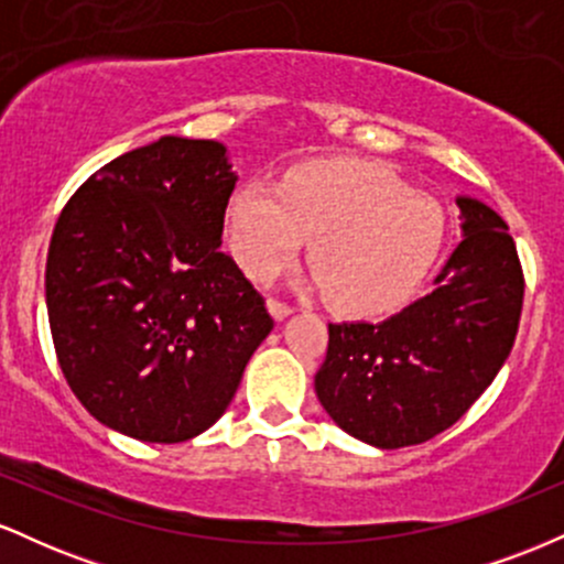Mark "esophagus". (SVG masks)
<instances>
[{
	"instance_id": "34e87169",
	"label": "esophagus",
	"mask_w": 564,
	"mask_h": 564,
	"mask_svg": "<svg viewBox=\"0 0 564 564\" xmlns=\"http://www.w3.org/2000/svg\"><path fill=\"white\" fill-rule=\"evenodd\" d=\"M268 310H270V315H273L275 321H286L291 315V307L281 300H268Z\"/></svg>"
}]
</instances>
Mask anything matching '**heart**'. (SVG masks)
Returning a JSON list of instances; mask_svg holds the SVG:
<instances>
[{"mask_svg": "<svg viewBox=\"0 0 564 564\" xmlns=\"http://www.w3.org/2000/svg\"><path fill=\"white\" fill-rule=\"evenodd\" d=\"M310 238V283L347 313L403 302L435 264L445 212L377 166L315 164L281 185L249 180L228 204V241L251 278L268 281Z\"/></svg>", "mask_w": 564, "mask_h": 564, "instance_id": "b5f03b06", "label": "heart"}]
</instances>
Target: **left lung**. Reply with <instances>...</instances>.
<instances>
[{
    "mask_svg": "<svg viewBox=\"0 0 564 564\" xmlns=\"http://www.w3.org/2000/svg\"><path fill=\"white\" fill-rule=\"evenodd\" d=\"M462 241L432 291L379 323H328L315 394L347 435L381 451L426 443L488 390L520 326V257L507 223L456 196Z\"/></svg>",
    "mask_w": 564,
    "mask_h": 564,
    "instance_id": "8db88e82",
    "label": "left lung"
}]
</instances>
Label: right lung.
Returning a JSON list of instances; mask_svg holds the SVG:
<instances>
[{
  "instance_id": "right-lung-1",
  "label": "right lung",
  "mask_w": 564,
  "mask_h": 564,
  "mask_svg": "<svg viewBox=\"0 0 564 564\" xmlns=\"http://www.w3.org/2000/svg\"><path fill=\"white\" fill-rule=\"evenodd\" d=\"M236 183L223 142L166 134L97 170L57 219L44 275L57 364L121 435L185 443L209 430L273 332L219 251Z\"/></svg>"
}]
</instances>
